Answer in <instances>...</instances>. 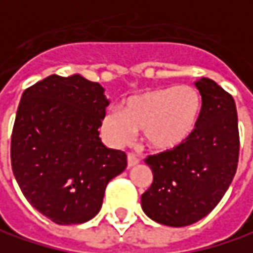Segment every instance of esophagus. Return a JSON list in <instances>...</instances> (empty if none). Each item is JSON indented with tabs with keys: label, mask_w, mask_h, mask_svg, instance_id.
<instances>
[{
	"label": "esophagus",
	"mask_w": 253,
	"mask_h": 253,
	"mask_svg": "<svg viewBox=\"0 0 253 253\" xmlns=\"http://www.w3.org/2000/svg\"><path fill=\"white\" fill-rule=\"evenodd\" d=\"M138 163H140V159L134 153H128L127 154V166L128 167H134V166H137Z\"/></svg>",
	"instance_id": "esophagus-1"
}]
</instances>
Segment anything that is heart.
<instances>
[{"label":"heart","instance_id":"b5f03b06","mask_svg":"<svg viewBox=\"0 0 253 253\" xmlns=\"http://www.w3.org/2000/svg\"><path fill=\"white\" fill-rule=\"evenodd\" d=\"M201 112L203 97L195 87H157L127 100L122 113L109 110L103 131L112 143L126 144L141 130L147 147L164 153L180 148L192 137Z\"/></svg>","mask_w":253,"mask_h":253}]
</instances>
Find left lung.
Returning <instances> with one entry per match:
<instances>
[{"label": "left lung", "instance_id": "8db88e82", "mask_svg": "<svg viewBox=\"0 0 253 253\" xmlns=\"http://www.w3.org/2000/svg\"><path fill=\"white\" fill-rule=\"evenodd\" d=\"M203 112L192 137L180 148L148 156L153 182L141 195L148 218L187 226L208 215L228 190L239 159L234 97L208 78L195 83Z\"/></svg>", "mask_w": 253, "mask_h": 253}]
</instances>
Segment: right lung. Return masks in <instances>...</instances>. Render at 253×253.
I'll list each match as a JSON object with an SVG mask.
<instances>
[{
	"mask_svg": "<svg viewBox=\"0 0 253 253\" xmlns=\"http://www.w3.org/2000/svg\"><path fill=\"white\" fill-rule=\"evenodd\" d=\"M105 89L81 75H50L22 93L11 136V166L29 204L59 225L83 224L102 208L106 185L127 167L99 127Z\"/></svg>",
	"mask_w": 253,
	"mask_h": 253,
	"instance_id": "obj_1",
	"label": "right lung"
}]
</instances>
